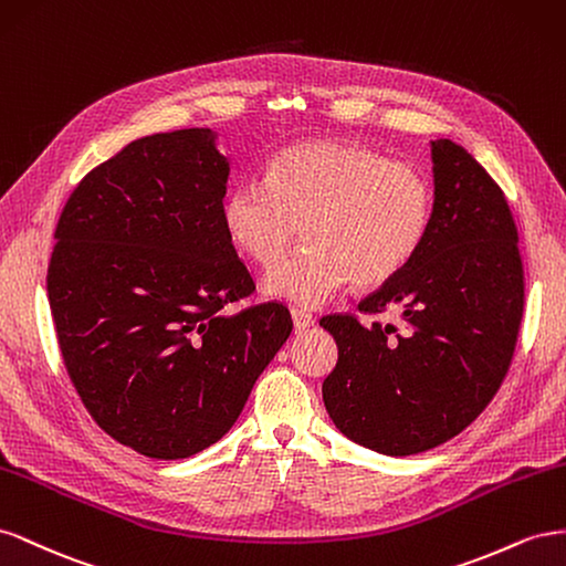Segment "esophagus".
<instances>
[{
  "instance_id": "34e87169",
  "label": "esophagus",
  "mask_w": 566,
  "mask_h": 566,
  "mask_svg": "<svg viewBox=\"0 0 566 566\" xmlns=\"http://www.w3.org/2000/svg\"><path fill=\"white\" fill-rule=\"evenodd\" d=\"M292 319H294V329H296V332L311 329V327L315 325V317H313L311 313L298 311V308H294V311H292Z\"/></svg>"
}]
</instances>
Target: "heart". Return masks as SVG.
<instances>
[{
	"instance_id": "heart-1",
	"label": "heart",
	"mask_w": 566,
	"mask_h": 566,
	"mask_svg": "<svg viewBox=\"0 0 566 566\" xmlns=\"http://www.w3.org/2000/svg\"><path fill=\"white\" fill-rule=\"evenodd\" d=\"M433 216L429 177L358 142L313 139L274 154L268 177L237 182L222 203L234 247L270 268L300 233L310 247L274 266L268 294L303 308L353 282L381 286L410 265Z\"/></svg>"
}]
</instances>
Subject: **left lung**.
I'll return each mask as SVG.
<instances>
[{"label": "left lung", "mask_w": 566, "mask_h": 566, "mask_svg": "<svg viewBox=\"0 0 566 566\" xmlns=\"http://www.w3.org/2000/svg\"><path fill=\"white\" fill-rule=\"evenodd\" d=\"M433 216L422 249L360 301L398 308L402 327L355 315L319 319L338 346L322 384L332 422L350 441L402 458L470 427L503 384L524 313L520 234L505 193L472 154L431 142Z\"/></svg>", "instance_id": "8db88e82"}]
</instances>
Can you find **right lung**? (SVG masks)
Listing matches in <instances>:
<instances>
[{
  "instance_id": "1",
  "label": "right lung",
  "mask_w": 566,
  "mask_h": 566,
  "mask_svg": "<svg viewBox=\"0 0 566 566\" xmlns=\"http://www.w3.org/2000/svg\"><path fill=\"white\" fill-rule=\"evenodd\" d=\"M230 160L208 127L127 144L73 189L46 294L63 365L111 439L156 460L220 441L292 334L222 222Z\"/></svg>"
}]
</instances>
